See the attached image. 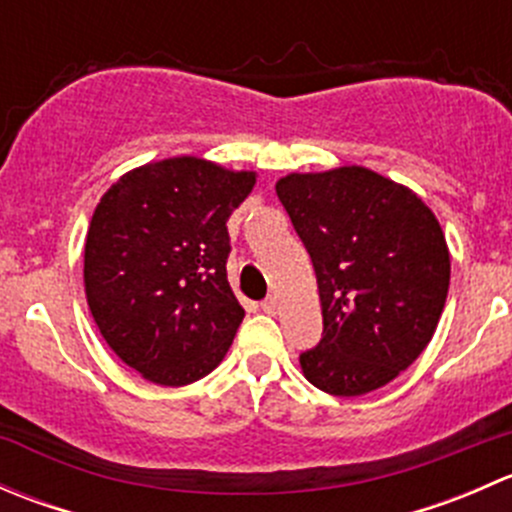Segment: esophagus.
<instances>
[{
    "label": "esophagus",
    "mask_w": 512,
    "mask_h": 512,
    "mask_svg": "<svg viewBox=\"0 0 512 512\" xmlns=\"http://www.w3.org/2000/svg\"><path fill=\"white\" fill-rule=\"evenodd\" d=\"M260 307H262V312H265V314H275L277 312V297H275V294H270L267 299H262Z\"/></svg>",
    "instance_id": "obj_1"
}]
</instances>
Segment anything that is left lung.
<instances>
[{
  "label": "left lung",
  "instance_id": "obj_1",
  "mask_svg": "<svg viewBox=\"0 0 512 512\" xmlns=\"http://www.w3.org/2000/svg\"><path fill=\"white\" fill-rule=\"evenodd\" d=\"M312 257L322 339L299 354L309 384L334 396L381 389L431 342L446 304L451 257L416 193L369 168L277 180Z\"/></svg>",
  "mask_w": 512,
  "mask_h": 512
}]
</instances>
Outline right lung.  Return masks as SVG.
Segmentation results:
<instances>
[{
    "instance_id": "obj_1",
    "label": "right lung",
    "mask_w": 512,
    "mask_h": 512,
    "mask_svg": "<svg viewBox=\"0 0 512 512\" xmlns=\"http://www.w3.org/2000/svg\"><path fill=\"white\" fill-rule=\"evenodd\" d=\"M255 188L200 158L123 175L96 205L84 285L108 347L160 386L203 379L223 361L245 309L227 285V218Z\"/></svg>"
}]
</instances>
